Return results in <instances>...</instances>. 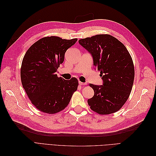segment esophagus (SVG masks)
Returning <instances> with one entry per match:
<instances>
[{
  "label": "esophagus",
  "mask_w": 156,
  "mask_h": 156,
  "mask_svg": "<svg viewBox=\"0 0 156 156\" xmlns=\"http://www.w3.org/2000/svg\"><path fill=\"white\" fill-rule=\"evenodd\" d=\"M79 85H81V86L86 85V83H83V82H81V81L79 82Z\"/></svg>",
  "instance_id": "1"
}]
</instances>
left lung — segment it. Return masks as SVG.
<instances>
[{
    "label": "left lung",
    "instance_id": "8db88e82",
    "mask_svg": "<svg viewBox=\"0 0 156 156\" xmlns=\"http://www.w3.org/2000/svg\"><path fill=\"white\" fill-rule=\"evenodd\" d=\"M91 55L94 67L100 71L102 85L90 84L94 91L88 100L90 108L100 115L120 109L133 87L135 71L131 56L124 45L108 34H98L79 40Z\"/></svg>",
    "mask_w": 156,
    "mask_h": 156
}]
</instances>
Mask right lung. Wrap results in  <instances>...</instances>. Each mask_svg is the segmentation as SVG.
Returning a JSON list of instances; mask_svg holds the SVG:
<instances>
[{
	"label": "right lung",
	"mask_w": 156,
	"mask_h": 156,
	"mask_svg": "<svg viewBox=\"0 0 156 156\" xmlns=\"http://www.w3.org/2000/svg\"><path fill=\"white\" fill-rule=\"evenodd\" d=\"M77 41V38L45 37L26 52L21 68L22 85L39 111L54 114L63 110L77 90L76 78L65 80L56 74L60 64L64 62L65 53Z\"/></svg>",
	"instance_id": "add662e5"
}]
</instances>
